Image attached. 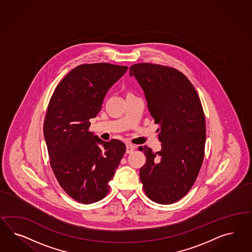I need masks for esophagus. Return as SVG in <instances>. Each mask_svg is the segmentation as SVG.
<instances>
[{
    "label": "esophagus",
    "mask_w": 252,
    "mask_h": 252,
    "mask_svg": "<svg viewBox=\"0 0 252 252\" xmlns=\"http://www.w3.org/2000/svg\"><path fill=\"white\" fill-rule=\"evenodd\" d=\"M136 149V146L132 145V144H127L126 145V153H133Z\"/></svg>",
    "instance_id": "esophagus-1"
}]
</instances>
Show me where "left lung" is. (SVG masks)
<instances>
[{
  "label": "left lung",
  "mask_w": 252,
  "mask_h": 252,
  "mask_svg": "<svg viewBox=\"0 0 252 252\" xmlns=\"http://www.w3.org/2000/svg\"><path fill=\"white\" fill-rule=\"evenodd\" d=\"M145 93L161 150L153 153L140 146L146 156L139 170L148 198L159 204H172L185 197L195 183L204 158L205 115L198 92L177 69L140 63L130 67Z\"/></svg>",
  "instance_id": "8db88e82"
}]
</instances>
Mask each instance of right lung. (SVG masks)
<instances>
[{"instance_id":"obj_1","label":"right lung","mask_w":252,"mask_h":252,"mask_svg":"<svg viewBox=\"0 0 252 252\" xmlns=\"http://www.w3.org/2000/svg\"><path fill=\"white\" fill-rule=\"evenodd\" d=\"M127 68L108 63L80 64L57 85L47 108L43 132L51 167L62 189L80 203L106 196L126 153L121 140L94 136L90 120Z\"/></svg>"}]
</instances>
